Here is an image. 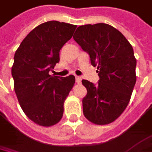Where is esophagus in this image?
<instances>
[{"label":"esophagus","mask_w":152,"mask_h":152,"mask_svg":"<svg viewBox=\"0 0 152 152\" xmlns=\"http://www.w3.org/2000/svg\"><path fill=\"white\" fill-rule=\"evenodd\" d=\"M75 81H77V84H80V82H81V77H75Z\"/></svg>","instance_id":"obj_1"}]
</instances>
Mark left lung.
I'll return each instance as SVG.
<instances>
[{
  "instance_id": "obj_1",
  "label": "left lung",
  "mask_w": 152,
  "mask_h": 152,
  "mask_svg": "<svg viewBox=\"0 0 152 152\" xmlns=\"http://www.w3.org/2000/svg\"><path fill=\"white\" fill-rule=\"evenodd\" d=\"M97 67V85L82 80L87 90L83 99L85 117L95 125L115 121L127 107L135 82L136 59L126 38L104 23L80 26L73 36Z\"/></svg>"
}]
</instances>
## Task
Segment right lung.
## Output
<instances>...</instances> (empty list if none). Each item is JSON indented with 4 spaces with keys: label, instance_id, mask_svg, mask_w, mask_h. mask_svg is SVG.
Wrapping results in <instances>:
<instances>
[{
    "label": "right lung",
    "instance_id": "right-lung-1",
    "mask_svg": "<svg viewBox=\"0 0 152 152\" xmlns=\"http://www.w3.org/2000/svg\"><path fill=\"white\" fill-rule=\"evenodd\" d=\"M77 26L48 21L34 28L15 52L11 75L14 90L26 117L42 126L59 122L64 102L75 78L50 75L59 61V50L71 39Z\"/></svg>",
    "mask_w": 152,
    "mask_h": 152
}]
</instances>
